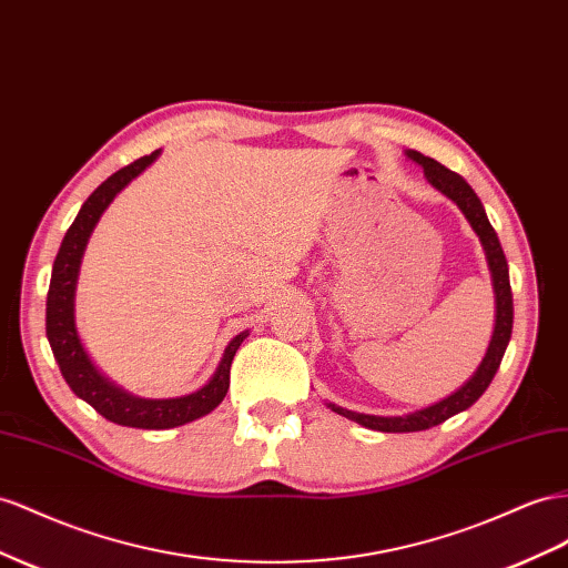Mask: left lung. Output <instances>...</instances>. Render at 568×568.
Wrapping results in <instances>:
<instances>
[{
    "mask_svg": "<svg viewBox=\"0 0 568 568\" xmlns=\"http://www.w3.org/2000/svg\"><path fill=\"white\" fill-rule=\"evenodd\" d=\"M406 155L413 162H418L423 166L427 181H430L437 191H442L444 195L452 197V201L458 207H462V212L466 214V220L475 229V234L480 236L489 270H493V284H495V294H497V322H495L493 342H489V348H487V354H485L478 371H475V375L466 382L462 389H456L452 396L442 398L439 404H433V406H427L423 410L408 413V416H396V418L365 416V413L346 410L342 406L329 404V408L334 413H339V416H344L348 420H356L358 425L371 427V430H379V433H418V430H427V427H435L447 418L456 416V413H462L468 406H473L483 396V392L489 387V382H493L497 367L504 358V351H507V344L511 339V327H514V298H511L507 257H504L497 232L487 220L480 197L475 195V191L468 186L464 176H458L456 172L447 170V166L439 164L437 160L420 155L418 150H408Z\"/></svg>",
    "mask_w": 568,
    "mask_h": 568,
    "instance_id": "left-lung-1",
    "label": "left lung"
}]
</instances>
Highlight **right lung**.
Instances as JSON below:
<instances>
[{
	"instance_id": "add662e5",
	"label": "right lung",
	"mask_w": 568,
	"mask_h": 568,
	"mask_svg": "<svg viewBox=\"0 0 568 568\" xmlns=\"http://www.w3.org/2000/svg\"><path fill=\"white\" fill-rule=\"evenodd\" d=\"M158 155L160 150L150 152V155L126 164L124 170L114 172L104 183H100L93 195L83 203L81 212L75 214V220L69 226L64 241H61V248L54 260L52 282L48 291V317H44L52 354L73 394L93 406L102 418L116 425L141 427V430H166V427H179L183 423L203 418L212 408H217L229 389V371H232L236 348L246 339V332L234 336L232 344L224 351V358L217 367V373H214L207 385L189 396L176 398L131 396L129 392L119 389L110 379L102 377L93 361L85 354V348L79 339V332H75L73 325V291L75 280H79L85 243L104 207L114 201V195L124 189L131 179L141 174L148 164H152V160Z\"/></svg>"
}]
</instances>
